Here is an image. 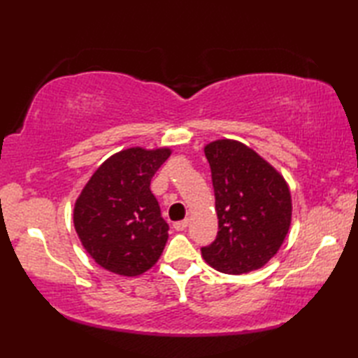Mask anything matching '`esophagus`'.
<instances>
[{
	"label": "esophagus",
	"mask_w": 358,
	"mask_h": 358,
	"mask_svg": "<svg viewBox=\"0 0 358 358\" xmlns=\"http://www.w3.org/2000/svg\"><path fill=\"white\" fill-rule=\"evenodd\" d=\"M187 220H181V222H175L173 223V229L175 231H185L186 227H187Z\"/></svg>",
	"instance_id": "obj_1"
}]
</instances>
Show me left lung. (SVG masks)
I'll use <instances>...</instances> for the list:
<instances>
[{
    "mask_svg": "<svg viewBox=\"0 0 358 358\" xmlns=\"http://www.w3.org/2000/svg\"><path fill=\"white\" fill-rule=\"evenodd\" d=\"M215 194L218 232L201 255L212 268L240 275L277 254L291 226L285 178L243 143L217 140L204 148Z\"/></svg>",
    "mask_w": 358,
    "mask_h": 358,
    "instance_id": "obj_1",
    "label": "left lung"
}]
</instances>
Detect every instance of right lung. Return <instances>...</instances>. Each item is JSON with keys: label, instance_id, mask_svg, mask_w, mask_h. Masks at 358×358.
<instances>
[{"label": "right lung", "instance_id": "right-lung-1", "mask_svg": "<svg viewBox=\"0 0 358 358\" xmlns=\"http://www.w3.org/2000/svg\"><path fill=\"white\" fill-rule=\"evenodd\" d=\"M171 149L121 150L98 167L75 203L73 224L89 255L110 272L135 277L162 255L169 224L150 180Z\"/></svg>", "mask_w": 358, "mask_h": 358}]
</instances>
